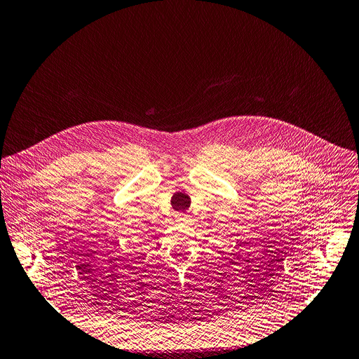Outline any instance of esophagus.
Masks as SVG:
<instances>
[{"label":"esophagus","instance_id":"esophagus-1","mask_svg":"<svg viewBox=\"0 0 359 359\" xmlns=\"http://www.w3.org/2000/svg\"><path fill=\"white\" fill-rule=\"evenodd\" d=\"M176 217H177V219H180V220H186V219L189 217V215H187V213L180 212V213H177V215H176Z\"/></svg>","mask_w":359,"mask_h":359}]
</instances>
